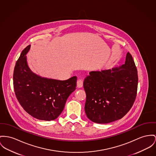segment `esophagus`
<instances>
[{
    "label": "esophagus",
    "instance_id": "34e87169",
    "mask_svg": "<svg viewBox=\"0 0 156 156\" xmlns=\"http://www.w3.org/2000/svg\"><path fill=\"white\" fill-rule=\"evenodd\" d=\"M83 80L82 79H79L77 82V86L78 87H82L83 86Z\"/></svg>",
    "mask_w": 156,
    "mask_h": 156
}]
</instances>
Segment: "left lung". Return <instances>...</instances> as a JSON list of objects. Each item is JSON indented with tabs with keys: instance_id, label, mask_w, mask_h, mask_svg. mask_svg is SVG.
<instances>
[{
	"instance_id": "left-lung-1",
	"label": "left lung",
	"mask_w": 156,
	"mask_h": 156,
	"mask_svg": "<svg viewBox=\"0 0 156 156\" xmlns=\"http://www.w3.org/2000/svg\"><path fill=\"white\" fill-rule=\"evenodd\" d=\"M137 86V70L129 52L126 54L124 64L90 72L83 82L87 117L97 124L121 119L135 101Z\"/></svg>"
}]
</instances>
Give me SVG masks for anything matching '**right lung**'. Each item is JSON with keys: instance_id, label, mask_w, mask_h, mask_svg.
Instances as JSON below:
<instances>
[{"instance_id": "1", "label": "right lung", "mask_w": 156, "mask_h": 156, "mask_svg": "<svg viewBox=\"0 0 156 156\" xmlns=\"http://www.w3.org/2000/svg\"><path fill=\"white\" fill-rule=\"evenodd\" d=\"M31 45L21 52L13 72V87L18 101L32 116L43 121L57 119L66 101L76 89L77 77L58 80L41 77L30 69L27 54Z\"/></svg>"}]
</instances>
